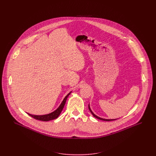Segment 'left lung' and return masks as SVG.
<instances>
[{
  "label": "left lung",
  "instance_id": "1",
  "mask_svg": "<svg viewBox=\"0 0 156 156\" xmlns=\"http://www.w3.org/2000/svg\"><path fill=\"white\" fill-rule=\"evenodd\" d=\"M88 108H89V110L90 112V113L92 114V115L94 116V117H95L96 118H97V119H100V120H103V121H113V120H116V119H104V118H100V117H99V116H97V115H95L92 111H91V109H90V106H89V105H88Z\"/></svg>",
  "mask_w": 156,
  "mask_h": 156
}]
</instances>
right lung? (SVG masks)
Instances as JSON below:
<instances>
[{
  "instance_id": "1",
  "label": "right lung",
  "mask_w": 156,
  "mask_h": 156,
  "mask_svg": "<svg viewBox=\"0 0 156 156\" xmlns=\"http://www.w3.org/2000/svg\"><path fill=\"white\" fill-rule=\"evenodd\" d=\"M71 91L67 94V95L66 96V97L64 98V99L63 100L62 102L61 103V104L60 105V106L55 111L53 112H51L50 113L47 114V115H31L30 113H27V114L29 116H32V118H35L36 119L40 120V121H50V120L55 119L57 118L59 116V115L61 114V112L62 111V109H63V108H64V107L65 106V104H66L67 98L69 96V95L71 94Z\"/></svg>"
}]
</instances>
